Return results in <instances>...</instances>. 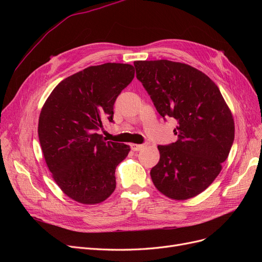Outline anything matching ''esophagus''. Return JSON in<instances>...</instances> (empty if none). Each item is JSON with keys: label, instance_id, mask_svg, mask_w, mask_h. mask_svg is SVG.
Segmentation results:
<instances>
[{"label": "esophagus", "instance_id": "34e87169", "mask_svg": "<svg viewBox=\"0 0 262 262\" xmlns=\"http://www.w3.org/2000/svg\"><path fill=\"white\" fill-rule=\"evenodd\" d=\"M143 147H144L143 144H135V143L130 144V148L133 150H136V152H137V150H141Z\"/></svg>", "mask_w": 262, "mask_h": 262}]
</instances>
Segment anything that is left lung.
<instances>
[{
	"instance_id": "obj_1",
	"label": "left lung",
	"mask_w": 262,
	"mask_h": 262,
	"mask_svg": "<svg viewBox=\"0 0 262 262\" xmlns=\"http://www.w3.org/2000/svg\"><path fill=\"white\" fill-rule=\"evenodd\" d=\"M134 66L159 115L178 123L177 141L158 145L152 181L172 200L194 198L212 184L228 157L235 138L230 109L214 82L193 67L166 59Z\"/></svg>"
}]
</instances>
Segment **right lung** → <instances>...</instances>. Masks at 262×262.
<instances>
[{"label": "right lung", "instance_id": "obj_1", "mask_svg": "<svg viewBox=\"0 0 262 262\" xmlns=\"http://www.w3.org/2000/svg\"><path fill=\"white\" fill-rule=\"evenodd\" d=\"M134 76L127 63L88 67L60 81L41 109L38 136L47 166L78 203H102L116 189V168L130 147L96 132L105 119L113 122L115 102Z\"/></svg>", "mask_w": 262, "mask_h": 262}]
</instances>
